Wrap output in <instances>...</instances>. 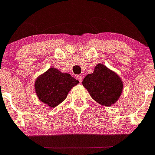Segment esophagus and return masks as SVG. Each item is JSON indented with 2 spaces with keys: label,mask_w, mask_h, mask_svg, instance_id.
<instances>
[{
  "label": "esophagus",
  "mask_w": 155,
  "mask_h": 155,
  "mask_svg": "<svg viewBox=\"0 0 155 155\" xmlns=\"http://www.w3.org/2000/svg\"><path fill=\"white\" fill-rule=\"evenodd\" d=\"M76 78H77V80H79L80 83H81L82 80H83V76H82L81 75H77V76H76Z\"/></svg>",
  "instance_id": "34e87169"
}]
</instances>
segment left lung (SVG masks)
<instances>
[{
    "mask_svg": "<svg viewBox=\"0 0 155 155\" xmlns=\"http://www.w3.org/2000/svg\"><path fill=\"white\" fill-rule=\"evenodd\" d=\"M83 85L91 96L104 106H110L119 99L123 91V82L115 72L99 64L93 73L83 80Z\"/></svg>",
    "mask_w": 155,
    "mask_h": 155,
    "instance_id": "left-lung-1",
    "label": "left lung"
}]
</instances>
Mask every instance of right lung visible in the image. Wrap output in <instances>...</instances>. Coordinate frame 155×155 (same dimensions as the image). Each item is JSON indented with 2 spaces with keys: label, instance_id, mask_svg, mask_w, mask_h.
<instances>
[{
  "label": "right lung",
  "instance_id": "1",
  "mask_svg": "<svg viewBox=\"0 0 155 155\" xmlns=\"http://www.w3.org/2000/svg\"><path fill=\"white\" fill-rule=\"evenodd\" d=\"M78 84L79 80L70 74L51 68L36 79L35 89L41 101L50 107H55L64 100L69 91Z\"/></svg>",
  "mask_w": 155,
  "mask_h": 155
}]
</instances>
